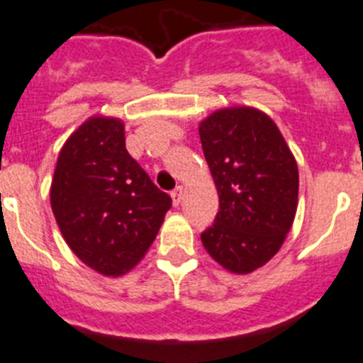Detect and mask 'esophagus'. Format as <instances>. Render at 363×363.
<instances>
[{"instance_id": "1", "label": "esophagus", "mask_w": 363, "mask_h": 363, "mask_svg": "<svg viewBox=\"0 0 363 363\" xmlns=\"http://www.w3.org/2000/svg\"><path fill=\"white\" fill-rule=\"evenodd\" d=\"M182 197H184V189H182V186H177V188L172 191V201H174L175 206H179L181 204Z\"/></svg>"}]
</instances>
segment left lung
Segmentation results:
<instances>
[{
	"instance_id": "1",
	"label": "left lung",
	"mask_w": 363,
	"mask_h": 363,
	"mask_svg": "<svg viewBox=\"0 0 363 363\" xmlns=\"http://www.w3.org/2000/svg\"><path fill=\"white\" fill-rule=\"evenodd\" d=\"M218 191V213L201 233L228 271L251 273L280 250L298 199V168L266 113L247 106L211 113L199 126Z\"/></svg>"
}]
</instances>
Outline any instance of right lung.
I'll use <instances>...</instances> for the list:
<instances>
[{"label":"right lung","instance_id":"right-lung-1","mask_svg":"<svg viewBox=\"0 0 363 363\" xmlns=\"http://www.w3.org/2000/svg\"><path fill=\"white\" fill-rule=\"evenodd\" d=\"M50 204L65 240L86 266L119 277L145 257L172 208L125 145V125L90 117L60 152Z\"/></svg>","mask_w":363,"mask_h":363}]
</instances>
